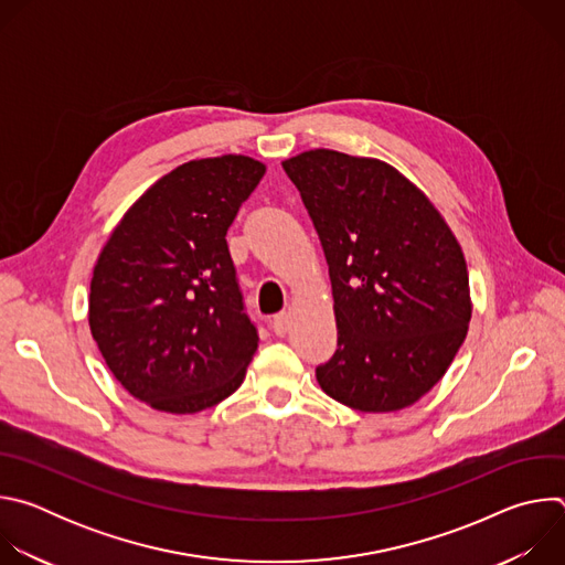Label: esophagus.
I'll return each instance as SVG.
<instances>
[{"instance_id":"esophagus-1","label":"esophagus","mask_w":565,"mask_h":565,"mask_svg":"<svg viewBox=\"0 0 565 565\" xmlns=\"http://www.w3.org/2000/svg\"><path fill=\"white\" fill-rule=\"evenodd\" d=\"M288 329H290V315L288 312H279V315L273 317V331H275V335L284 338L288 333Z\"/></svg>"}]
</instances>
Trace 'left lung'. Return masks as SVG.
Segmentation results:
<instances>
[{"label":"left lung","instance_id":"1","mask_svg":"<svg viewBox=\"0 0 565 565\" xmlns=\"http://www.w3.org/2000/svg\"><path fill=\"white\" fill-rule=\"evenodd\" d=\"M324 248L338 351L319 386L358 412L414 405L447 371L471 317L456 236L429 199L375 158L312 149L284 160Z\"/></svg>","mask_w":565,"mask_h":565}]
</instances>
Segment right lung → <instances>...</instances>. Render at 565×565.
Here are the masks:
<instances>
[{"label": "right lung", "mask_w": 565, "mask_h": 565, "mask_svg": "<svg viewBox=\"0 0 565 565\" xmlns=\"http://www.w3.org/2000/svg\"><path fill=\"white\" fill-rule=\"evenodd\" d=\"M264 172L248 156L190 160L129 207L98 257L92 335L116 380L158 412H203L244 382L259 333L225 234Z\"/></svg>", "instance_id": "add662e5"}]
</instances>
